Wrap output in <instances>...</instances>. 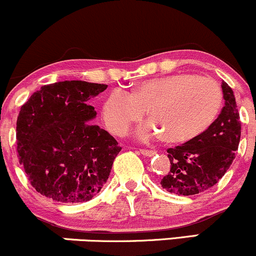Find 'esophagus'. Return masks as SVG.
I'll return each mask as SVG.
<instances>
[{
  "label": "esophagus",
  "instance_id": "1",
  "mask_svg": "<svg viewBox=\"0 0 256 256\" xmlns=\"http://www.w3.org/2000/svg\"><path fill=\"white\" fill-rule=\"evenodd\" d=\"M140 153H141L142 156H156V152L150 150H140Z\"/></svg>",
  "mask_w": 256,
  "mask_h": 256
}]
</instances>
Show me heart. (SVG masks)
Returning a JSON list of instances; mask_svg holds the SVG:
<instances>
[{"mask_svg":"<svg viewBox=\"0 0 256 256\" xmlns=\"http://www.w3.org/2000/svg\"><path fill=\"white\" fill-rule=\"evenodd\" d=\"M222 92L215 80L178 72L140 84L131 94L114 90L103 106V119L114 134L122 136L144 116L137 130L141 140L165 134L169 142H184L206 131L218 115Z\"/></svg>","mask_w":256,"mask_h":256,"instance_id":"obj_1","label":"heart"}]
</instances>
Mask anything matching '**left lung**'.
Returning <instances> with one entry per match:
<instances>
[{"label":"left lung","instance_id":"obj_1","mask_svg":"<svg viewBox=\"0 0 256 256\" xmlns=\"http://www.w3.org/2000/svg\"><path fill=\"white\" fill-rule=\"evenodd\" d=\"M224 106L198 136L168 150L170 171L160 181L170 193L193 196L212 188L231 166L240 140V120L232 88L222 81Z\"/></svg>","mask_w":256,"mask_h":256}]
</instances>
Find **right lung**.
<instances>
[{
  "label": "right lung",
  "instance_id": "right-lung-1",
  "mask_svg": "<svg viewBox=\"0 0 256 256\" xmlns=\"http://www.w3.org/2000/svg\"><path fill=\"white\" fill-rule=\"evenodd\" d=\"M108 85L72 80L34 92L16 120V150L32 186L60 203H84L106 184L116 140L90 122L96 110L87 100Z\"/></svg>",
  "mask_w": 256,
  "mask_h": 256
}]
</instances>
